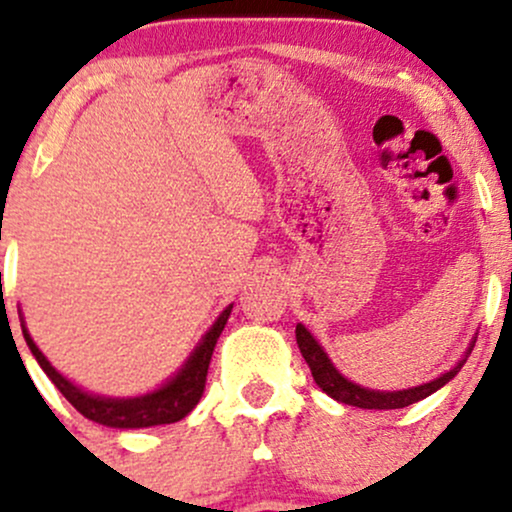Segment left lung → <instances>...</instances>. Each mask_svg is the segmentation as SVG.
I'll use <instances>...</instances> for the list:
<instances>
[{"label":"left lung","mask_w":512,"mask_h":512,"mask_svg":"<svg viewBox=\"0 0 512 512\" xmlns=\"http://www.w3.org/2000/svg\"><path fill=\"white\" fill-rule=\"evenodd\" d=\"M296 342H299V350H301L303 359H306V364L311 367L313 381H316L320 389L328 393L330 398H335V401H340V403H347V406L369 408V411H391V408H406V406H411V403L423 401V398H428L430 393L442 389L449 379H454L459 369L464 367L466 357H469L471 350H474L476 340H471L469 350H466L462 362H457V367L449 369L447 374L437 376V379H432L423 386H415V389H403V391L362 389V386L347 381L345 376H342L338 369L333 367V362H330L328 355H325L323 347L313 340V335L308 333L301 323L296 325Z\"/></svg>","instance_id":"1"}]
</instances>
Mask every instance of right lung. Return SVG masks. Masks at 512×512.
<instances>
[{
    "label": "right lung",
    "mask_w": 512,
    "mask_h": 512,
    "mask_svg": "<svg viewBox=\"0 0 512 512\" xmlns=\"http://www.w3.org/2000/svg\"><path fill=\"white\" fill-rule=\"evenodd\" d=\"M230 308H233V303L216 318V323H213L209 333L201 338L196 350L189 355L187 362H184V367L179 369L165 386L136 398H106L82 391L80 386L67 381L63 374L55 372V367H50L48 359L43 357V352L38 350L36 342L28 335L26 325H21V328H24L26 345L31 347L33 357L41 364L43 372L48 374V379L58 386V391L63 393L67 401H70L84 418L106 425V428H153V425L177 423L184 415L194 411L201 393H204L213 347H216L223 328H226Z\"/></svg>",
    "instance_id": "obj_1"
}]
</instances>
